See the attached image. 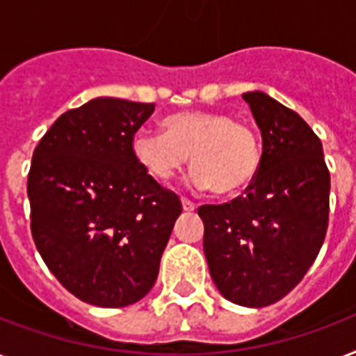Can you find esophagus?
<instances>
[{
  "mask_svg": "<svg viewBox=\"0 0 356 356\" xmlns=\"http://www.w3.org/2000/svg\"><path fill=\"white\" fill-rule=\"evenodd\" d=\"M181 203H183V208L184 210H186V212H193V210H195V203H192V201H190V199H186V197H183L181 199Z\"/></svg>",
  "mask_w": 356,
  "mask_h": 356,
  "instance_id": "obj_1",
  "label": "esophagus"
}]
</instances>
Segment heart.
<instances>
[{
	"label": "heart",
	"mask_w": 356,
	"mask_h": 356,
	"mask_svg": "<svg viewBox=\"0 0 356 356\" xmlns=\"http://www.w3.org/2000/svg\"><path fill=\"white\" fill-rule=\"evenodd\" d=\"M163 135L140 131L131 152L143 170L166 183L190 157L192 184L218 195H234L252 183L261 161L259 138L247 122L203 109L172 113L161 122Z\"/></svg>",
	"instance_id": "obj_1"
}]
</instances>
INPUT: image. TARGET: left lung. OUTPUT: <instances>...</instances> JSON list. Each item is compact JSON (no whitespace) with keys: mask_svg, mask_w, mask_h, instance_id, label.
Returning a JSON list of instances; mask_svg holds the SVG:
<instances>
[{"mask_svg":"<svg viewBox=\"0 0 356 356\" xmlns=\"http://www.w3.org/2000/svg\"><path fill=\"white\" fill-rule=\"evenodd\" d=\"M243 100L261 131L258 175L245 195L197 212L219 293L243 307H267L291 293L318 256L331 179L322 143L298 113L261 91Z\"/></svg>","mask_w":356,"mask_h":356,"instance_id":"8db88e82","label":"left lung"}]
</instances>
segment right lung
I'll return each mask as SVG.
<instances>
[{
  "label": "right lung",
  "instance_id": "1",
  "mask_svg": "<svg viewBox=\"0 0 356 356\" xmlns=\"http://www.w3.org/2000/svg\"><path fill=\"white\" fill-rule=\"evenodd\" d=\"M155 104L98 97L69 109L34 149L27 193L38 252L82 302L126 307L152 291L183 207L135 161Z\"/></svg>",
  "mask_w": 356,
  "mask_h": 356
}]
</instances>
